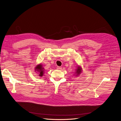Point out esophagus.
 Segmentation results:
<instances>
[{
  "mask_svg": "<svg viewBox=\"0 0 121 121\" xmlns=\"http://www.w3.org/2000/svg\"><path fill=\"white\" fill-rule=\"evenodd\" d=\"M61 67H59V66H57V67H56V69H61Z\"/></svg>",
  "mask_w": 121,
  "mask_h": 121,
  "instance_id": "obj_1",
  "label": "esophagus"
}]
</instances>
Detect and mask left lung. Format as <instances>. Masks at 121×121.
I'll return each mask as SVG.
<instances>
[{
  "mask_svg": "<svg viewBox=\"0 0 121 121\" xmlns=\"http://www.w3.org/2000/svg\"><path fill=\"white\" fill-rule=\"evenodd\" d=\"M81 68H80L79 67H78L77 69V71H76V73H77L78 75L80 74V73H81Z\"/></svg>",
  "mask_w": 121,
  "mask_h": 121,
  "instance_id": "8db88e82",
  "label": "left lung"
}]
</instances>
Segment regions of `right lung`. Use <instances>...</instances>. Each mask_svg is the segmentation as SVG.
<instances>
[{
    "label": "right lung",
    "mask_w": 121,
    "mask_h": 121,
    "mask_svg": "<svg viewBox=\"0 0 121 121\" xmlns=\"http://www.w3.org/2000/svg\"><path fill=\"white\" fill-rule=\"evenodd\" d=\"M35 69L37 70V72H39V76H42L43 75V68H42V65H39L37 67L35 68Z\"/></svg>",
    "instance_id": "obj_1"
}]
</instances>
